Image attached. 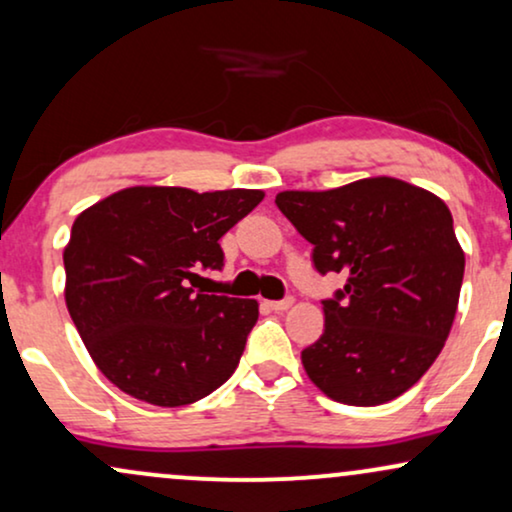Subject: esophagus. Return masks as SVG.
Returning a JSON list of instances; mask_svg holds the SVG:
<instances>
[{
    "label": "esophagus",
    "mask_w": 512,
    "mask_h": 512,
    "mask_svg": "<svg viewBox=\"0 0 512 512\" xmlns=\"http://www.w3.org/2000/svg\"><path fill=\"white\" fill-rule=\"evenodd\" d=\"M293 297H286V300H269L267 307L274 309V312H286V309L293 307Z\"/></svg>",
    "instance_id": "1"
}]
</instances>
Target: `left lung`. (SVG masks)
<instances>
[{
	"label": "left lung",
	"mask_w": 512,
	"mask_h": 512,
	"mask_svg": "<svg viewBox=\"0 0 512 512\" xmlns=\"http://www.w3.org/2000/svg\"><path fill=\"white\" fill-rule=\"evenodd\" d=\"M278 210L314 245L319 274L345 276L323 300V335L302 349L309 380L333 401L378 406L435 364L461 295L465 255L435 193L394 177L331 191H281Z\"/></svg>",
	"instance_id": "1"
}]
</instances>
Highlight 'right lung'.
Segmentation results:
<instances>
[{"label":"right lung","instance_id":"obj_1","mask_svg":"<svg viewBox=\"0 0 512 512\" xmlns=\"http://www.w3.org/2000/svg\"><path fill=\"white\" fill-rule=\"evenodd\" d=\"M264 191L129 186L77 215L63 250L66 304L89 357L129 397L186 406L231 378L257 300L205 295L231 226Z\"/></svg>","mask_w":512,"mask_h":512}]
</instances>
